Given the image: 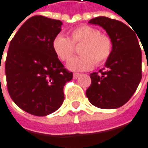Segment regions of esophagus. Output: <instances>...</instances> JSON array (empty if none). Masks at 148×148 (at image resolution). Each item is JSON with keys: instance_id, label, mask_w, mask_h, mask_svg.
Wrapping results in <instances>:
<instances>
[{"instance_id": "1", "label": "esophagus", "mask_w": 148, "mask_h": 148, "mask_svg": "<svg viewBox=\"0 0 148 148\" xmlns=\"http://www.w3.org/2000/svg\"><path fill=\"white\" fill-rule=\"evenodd\" d=\"M79 76H80V73H73V79H77Z\"/></svg>"}]
</instances>
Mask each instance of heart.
Returning a JSON list of instances; mask_svg holds the SVG:
<instances>
[{
    "instance_id": "b5f03b06",
    "label": "heart",
    "mask_w": 148,
    "mask_h": 148,
    "mask_svg": "<svg viewBox=\"0 0 148 148\" xmlns=\"http://www.w3.org/2000/svg\"><path fill=\"white\" fill-rule=\"evenodd\" d=\"M81 55L71 59L67 63L68 69L72 71H87L95 64H104L111 56L113 41L111 38L89 25H82L73 29L70 38L64 35H58L52 41L54 53L61 61L68 60L75 51V45H81Z\"/></svg>"
}]
</instances>
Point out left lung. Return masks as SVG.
I'll list each match as a JSON object with an SVG mask.
<instances>
[{
  "label": "left lung",
  "mask_w": 148,
  "mask_h": 148,
  "mask_svg": "<svg viewBox=\"0 0 148 148\" xmlns=\"http://www.w3.org/2000/svg\"><path fill=\"white\" fill-rule=\"evenodd\" d=\"M88 23L106 30L113 41V51L105 68L90 73L91 84L86 96L100 109L119 108L132 97L142 77L139 37L124 23L106 16L93 18Z\"/></svg>",
  "instance_id": "left-lung-1"
}]
</instances>
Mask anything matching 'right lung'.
<instances>
[{
    "instance_id": "right-lung-1",
    "label": "right lung",
    "mask_w": 148,
    "mask_h": 148,
    "mask_svg": "<svg viewBox=\"0 0 148 148\" xmlns=\"http://www.w3.org/2000/svg\"><path fill=\"white\" fill-rule=\"evenodd\" d=\"M61 25L60 20L35 16L10 41L5 62L8 91L16 104L31 115L56 111L64 101V86L73 78L52 49Z\"/></svg>"
}]
</instances>
